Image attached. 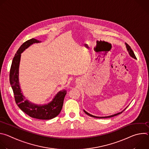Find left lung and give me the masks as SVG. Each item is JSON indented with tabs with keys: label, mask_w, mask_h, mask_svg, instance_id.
<instances>
[{
	"label": "left lung",
	"mask_w": 149,
	"mask_h": 149,
	"mask_svg": "<svg viewBox=\"0 0 149 149\" xmlns=\"http://www.w3.org/2000/svg\"><path fill=\"white\" fill-rule=\"evenodd\" d=\"M125 44V45H126V48H127V51H128V52H129V55H130V56H132V58H133L134 59H137L136 58V56H135V55H134V52H133V50L132 49V48H130V47L127 44ZM127 107H128V106H127ZM126 107V108H127ZM126 108L124 109V110H123L122 111H121V112H120V113H116V114H113V115H111V116H105V117H98V116H93V115H92V114H90V113H87L86 111H85L84 110V113H86V114H87V115H88V116H91V117H94V118H110V117H114V116H117V115H118V114H120L121 113H122L125 109H126Z\"/></svg>",
	"instance_id": "1"
}]
</instances>
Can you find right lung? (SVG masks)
<instances>
[{"label": "right lung", "instance_id": "1", "mask_svg": "<svg viewBox=\"0 0 149 149\" xmlns=\"http://www.w3.org/2000/svg\"><path fill=\"white\" fill-rule=\"evenodd\" d=\"M40 42L41 41L32 38L24 42L20 47L12 61L10 70L9 80L14 93L16 103L21 110L34 118L51 120L56 117L60 113L67 91L65 90L59 91L55 95L52 100L47 104H35L26 99L23 93H22L19 81V68L21 54L31 45Z\"/></svg>", "mask_w": 149, "mask_h": 149}]
</instances>
